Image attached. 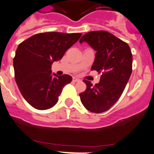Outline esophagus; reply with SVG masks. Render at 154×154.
Returning a JSON list of instances; mask_svg holds the SVG:
<instances>
[{
    "label": "esophagus",
    "mask_w": 154,
    "mask_h": 154,
    "mask_svg": "<svg viewBox=\"0 0 154 154\" xmlns=\"http://www.w3.org/2000/svg\"><path fill=\"white\" fill-rule=\"evenodd\" d=\"M72 81L74 82H79V79L78 78H75V77H74V78L72 79Z\"/></svg>",
    "instance_id": "obj_1"
}]
</instances>
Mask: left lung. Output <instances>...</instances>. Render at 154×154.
<instances>
[{
    "instance_id": "left-lung-1",
    "label": "left lung",
    "mask_w": 154,
    "mask_h": 154,
    "mask_svg": "<svg viewBox=\"0 0 154 154\" xmlns=\"http://www.w3.org/2000/svg\"><path fill=\"white\" fill-rule=\"evenodd\" d=\"M79 42H86L97 52L91 70L102 74L94 86L83 80L86 89L79 94L80 100L87 110L101 113L109 110L124 92L132 72L131 51L128 43L105 30L86 33Z\"/></svg>"
}]
</instances>
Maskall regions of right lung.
<instances>
[{"label":"right lung","instance_id":"add662e5","mask_svg":"<svg viewBox=\"0 0 154 154\" xmlns=\"http://www.w3.org/2000/svg\"><path fill=\"white\" fill-rule=\"evenodd\" d=\"M79 33L46 32L34 34L18 46L13 59L15 79L21 94L34 109L45 110L58 101L72 76L52 75L51 65L79 39Z\"/></svg>","mask_w":154,"mask_h":154}]
</instances>
